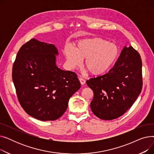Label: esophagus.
<instances>
[{
	"mask_svg": "<svg viewBox=\"0 0 154 154\" xmlns=\"http://www.w3.org/2000/svg\"><path fill=\"white\" fill-rule=\"evenodd\" d=\"M79 79L80 80V84H81V85H84L85 84V80L84 79H82L81 77H79Z\"/></svg>",
	"mask_w": 154,
	"mask_h": 154,
	"instance_id": "1",
	"label": "esophagus"
}]
</instances>
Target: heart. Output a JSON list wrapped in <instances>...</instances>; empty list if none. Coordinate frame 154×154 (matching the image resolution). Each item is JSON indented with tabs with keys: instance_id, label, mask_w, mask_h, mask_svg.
Listing matches in <instances>:
<instances>
[{
	"instance_id": "heart-1",
	"label": "heart",
	"mask_w": 154,
	"mask_h": 154,
	"mask_svg": "<svg viewBox=\"0 0 154 154\" xmlns=\"http://www.w3.org/2000/svg\"><path fill=\"white\" fill-rule=\"evenodd\" d=\"M119 55V48L114 43L101 38L80 40L75 49L65 51L68 63L72 67L80 66L85 59V68L92 75H99L108 72L114 66Z\"/></svg>"
}]
</instances>
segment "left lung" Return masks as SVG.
Returning a JSON list of instances; mask_svg holds the SVG:
<instances>
[{
	"label": "left lung",
	"instance_id": "1",
	"mask_svg": "<svg viewBox=\"0 0 154 154\" xmlns=\"http://www.w3.org/2000/svg\"><path fill=\"white\" fill-rule=\"evenodd\" d=\"M94 92L91 107L95 116L113 120L131 108L142 88L140 55L132 47H124L107 74L87 80Z\"/></svg>",
	"mask_w": 154,
	"mask_h": 154
}]
</instances>
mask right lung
<instances>
[{
	"label": "right lung",
	"mask_w": 154,
	"mask_h": 154,
	"mask_svg": "<svg viewBox=\"0 0 154 154\" xmlns=\"http://www.w3.org/2000/svg\"><path fill=\"white\" fill-rule=\"evenodd\" d=\"M54 44L32 38L17 52L12 80L19 102L27 114L42 121L55 120L66 112L71 96L80 87L74 72L59 69Z\"/></svg>",
	"instance_id": "obj_1"
}]
</instances>
